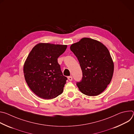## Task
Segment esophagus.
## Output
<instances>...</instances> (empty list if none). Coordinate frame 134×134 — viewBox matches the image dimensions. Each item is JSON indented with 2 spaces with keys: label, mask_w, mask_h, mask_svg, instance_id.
<instances>
[{
  "label": "esophagus",
  "mask_w": 134,
  "mask_h": 134,
  "mask_svg": "<svg viewBox=\"0 0 134 134\" xmlns=\"http://www.w3.org/2000/svg\"><path fill=\"white\" fill-rule=\"evenodd\" d=\"M68 80H69V81H71L72 80V76H68Z\"/></svg>",
  "instance_id": "esophagus-1"
}]
</instances>
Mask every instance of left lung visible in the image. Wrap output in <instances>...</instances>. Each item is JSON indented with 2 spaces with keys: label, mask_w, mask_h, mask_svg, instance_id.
<instances>
[{
  "label": "left lung",
  "mask_w": 134,
  "mask_h": 134,
  "mask_svg": "<svg viewBox=\"0 0 134 134\" xmlns=\"http://www.w3.org/2000/svg\"><path fill=\"white\" fill-rule=\"evenodd\" d=\"M70 49L77 57L82 71L81 81L76 85L88 96H97L110 84L114 64L107 48L100 42L84 37L71 45Z\"/></svg>",
  "instance_id": "obj_1"
}]
</instances>
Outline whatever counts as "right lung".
Segmentation results:
<instances>
[{
    "mask_svg": "<svg viewBox=\"0 0 134 134\" xmlns=\"http://www.w3.org/2000/svg\"><path fill=\"white\" fill-rule=\"evenodd\" d=\"M67 45L39 43L33 47L24 65L25 81L37 96L52 99L61 94L67 78L64 76L58 58Z\"/></svg>",
    "mask_w": 134,
    "mask_h": 134,
    "instance_id": "obj_1",
    "label": "right lung"
}]
</instances>
